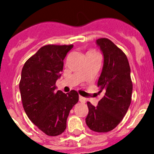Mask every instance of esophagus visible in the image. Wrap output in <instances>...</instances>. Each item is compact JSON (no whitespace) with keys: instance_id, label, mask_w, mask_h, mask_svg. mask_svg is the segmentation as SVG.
I'll list each match as a JSON object with an SVG mask.
<instances>
[{"instance_id":"obj_1","label":"esophagus","mask_w":154,"mask_h":154,"mask_svg":"<svg viewBox=\"0 0 154 154\" xmlns=\"http://www.w3.org/2000/svg\"><path fill=\"white\" fill-rule=\"evenodd\" d=\"M79 100H80L81 103H86V98L83 96H79Z\"/></svg>"}]
</instances>
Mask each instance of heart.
Here are the masks:
<instances>
[{
  "instance_id": "b5f03b06",
  "label": "heart",
  "mask_w": 154,
  "mask_h": 154,
  "mask_svg": "<svg viewBox=\"0 0 154 154\" xmlns=\"http://www.w3.org/2000/svg\"><path fill=\"white\" fill-rule=\"evenodd\" d=\"M90 53H95V52H94V51H88V54H90Z\"/></svg>"
}]
</instances>
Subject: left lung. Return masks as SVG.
<instances>
[{"mask_svg": "<svg viewBox=\"0 0 154 154\" xmlns=\"http://www.w3.org/2000/svg\"><path fill=\"white\" fill-rule=\"evenodd\" d=\"M96 44L103 55V66L97 82L103 93L97 106L87 102L88 113L86 123L90 130L106 133L122 122L131 103L133 83L130 68L125 53L106 38H98Z\"/></svg>", "mask_w": 154, "mask_h": 154, "instance_id": "left-lung-1", "label": "left lung"}]
</instances>
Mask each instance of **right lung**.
<instances>
[{
	"instance_id": "1",
	"label": "right lung",
	"mask_w": 154,
	"mask_h": 154,
	"mask_svg": "<svg viewBox=\"0 0 154 154\" xmlns=\"http://www.w3.org/2000/svg\"><path fill=\"white\" fill-rule=\"evenodd\" d=\"M73 46H43L27 60L21 71L19 89L24 111L48 136H59L65 131L70 110L79 100L74 90L67 94L55 91L63 60Z\"/></svg>"
}]
</instances>
